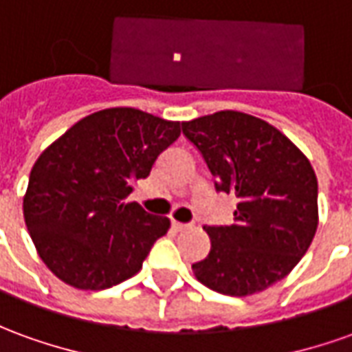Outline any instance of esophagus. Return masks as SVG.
<instances>
[{
    "instance_id": "obj_1",
    "label": "esophagus",
    "mask_w": 352,
    "mask_h": 352,
    "mask_svg": "<svg viewBox=\"0 0 352 352\" xmlns=\"http://www.w3.org/2000/svg\"><path fill=\"white\" fill-rule=\"evenodd\" d=\"M190 227H192L190 223H177V221H173V228H175V230H186V228Z\"/></svg>"
}]
</instances>
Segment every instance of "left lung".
<instances>
[{
    "label": "left lung",
    "mask_w": 352,
    "mask_h": 352,
    "mask_svg": "<svg viewBox=\"0 0 352 352\" xmlns=\"http://www.w3.org/2000/svg\"><path fill=\"white\" fill-rule=\"evenodd\" d=\"M215 177L234 194L230 225H206L211 250L192 270L204 286L244 297L263 292L301 261L318 227V183L303 152L265 120L223 110L183 122Z\"/></svg>",
    "instance_id": "8db88e82"
}]
</instances>
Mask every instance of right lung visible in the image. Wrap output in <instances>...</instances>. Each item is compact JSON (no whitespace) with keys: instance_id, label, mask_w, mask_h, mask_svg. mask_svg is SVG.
Wrapping results in <instances>:
<instances>
[{"instance_id":"1","label":"right lung","mask_w":352,"mask_h":352,"mask_svg":"<svg viewBox=\"0 0 352 352\" xmlns=\"http://www.w3.org/2000/svg\"><path fill=\"white\" fill-rule=\"evenodd\" d=\"M179 135V122L107 108L39 156L22 208L32 242L55 276L80 289H107L141 270L169 219L125 198Z\"/></svg>"}]
</instances>
